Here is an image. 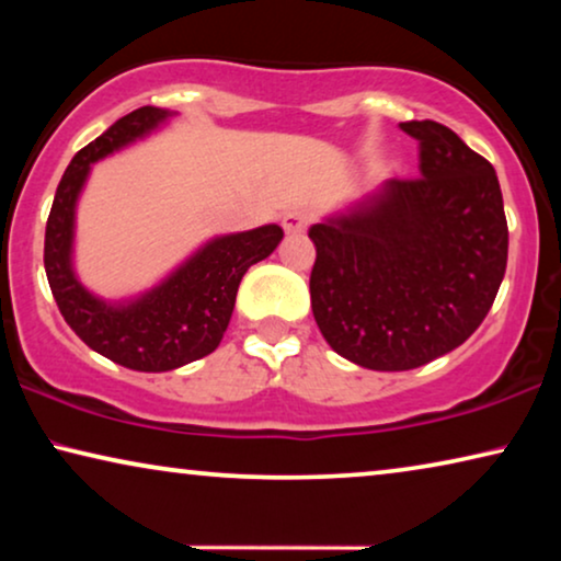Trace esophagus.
Segmentation results:
<instances>
[{"label":"esophagus","mask_w":561,"mask_h":561,"mask_svg":"<svg viewBox=\"0 0 561 561\" xmlns=\"http://www.w3.org/2000/svg\"><path fill=\"white\" fill-rule=\"evenodd\" d=\"M309 214L294 209L283 217V229H286V234H301L306 232V227H309Z\"/></svg>","instance_id":"34e87169"}]
</instances>
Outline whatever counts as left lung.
I'll list each match as a JSON object with an SVG mask.
<instances>
[{
	"label": "left lung",
	"instance_id": "obj_1",
	"mask_svg": "<svg viewBox=\"0 0 561 561\" xmlns=\"http://www.w3.org/2000/svg\"><path fill=\"white\" fill-rule=\"evenodd\" d=\"M419 179H390L309 229L313 319L336 355L413 370L459 347L488 317L508 263L495 168L439 122H401Z\"/></svg>",
	"mask_w": 561,
	"mask_h": 561
}]
</instances>
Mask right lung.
Masks as SVG:
<instances>
[{
	"label": "right lung",
	"instance_id": "add662e5",
	"mask_svg": "<svg viewBox=\"0 0 561 561\" xmlns=\"http://www.w3.org/2000/svg\"><path fill=\"white\" fill-rule=\"evenodd\" d=\"M168 117L171 112L158 106H140L76 152L45 225V275L66 324L99 355L140 373L175 370L211 355L232 319L242 275L283 240L278 225L217 237L160 286L127 304H106L81 286L71 265L73 214L91 163L140 140Z\"/></svg>",
	"mask_w": 561,
	"mask_h": 561
}]
</instances>
